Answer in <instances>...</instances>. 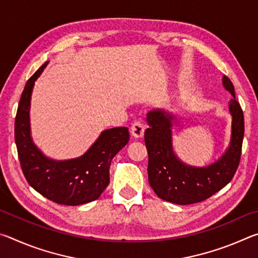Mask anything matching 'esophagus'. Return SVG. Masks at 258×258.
<instances>
[{
	"mask_svg": "<svg viewBox=\"0 0 258 258\" xmlns=\"http://www.w3.org/2000/svg\"><path fill=\"white\" fill-rule=\"evenodd\" d=\"M131 134L137 139L143 138V135H145V125L141 121H134L132 126H131Z\"/></svg>",
	"mask_w": 258,
	"mask_h": 258,
	"instance_id": "esophagus-1",
	"label": "esophagus"
}]
</instances>
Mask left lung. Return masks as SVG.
Wrapping results in <instances>:
<instances>
[{"label": "left lung", "instance_id": "8db88e82", "mask_svg": "<svg viewBox=\"0 0 258 258\" xmlns=\"http://www.w3.org/2000/svg\"><path fill=\"white\" fill-rule=\"evenodd\" d=\"M223 86L232 94L229 110L232 116L231 140L221 158L206 167L183 163L173 150V125L177 123L173 113L163 109L148 112L145 142L148 150L149 184L160 199L177 205L204 202L232 180L237 171L244 133L243 112L235 100L234 86L223 76Z\"/></svg>", "mask_w": 258, "mask_h": 258}]
</instances>
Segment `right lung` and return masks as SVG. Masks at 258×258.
Masks as SVG:
<instances>
[{
	"label": "right lung",
	"instance_id": "add662e5",
	"mask_svg": "<svg viewBox=\"0 0 258 258\" xmlns=\"http://www.w3.org/2000/svg\"><path fill=\"white\" fill-rule=\"evenodd\" d=\"M49 61L26 83L15 120V140L21 169L33 189L56 204L77 206L98 199L109 184V168L117 152L127 145V127L103 131L78 158L54 160L43 155L30 135L29 109L35 81Z\"/></svg>",
	"mask_w": 258,
	"mask_h": 258
}]
</instances>
